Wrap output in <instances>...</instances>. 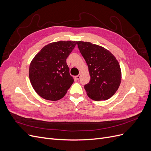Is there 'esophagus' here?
<instances>
[{"label":"esophagus","mask_w":151,"mask_h":151,"mask_svg":"<svg viewBox=\"0 0 151 151\" xmlns=\"http://www.w3.org/2000/svg\"><path fill=\"white\" fill-rule=\"evenodd\" d=\"M81 76V74H79L78 76H76V77H75V79H76V80H79V79H80Z\"/></svg>","instance_id":"34e87169"}]
</instances>
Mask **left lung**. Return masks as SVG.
Segmentation results:
<instances>
[{
  "label": "left lung",
  "mask_w": 151,
  "mask_h": 151,
  "mask_svg": "<svg viewBox=\"0 0 151 151\" xmlns=\"http://www.w3.org/2000/svg\"><path fill=\"white\" fill-rule=\"evenodd\" d=\"M78 48L89 68L91 79L84 85L88 96L95 101L110 98L120 85L119 63L108 50L90 42H77Z\"/></svg>",
  "instance_id": "1"
}]
</instances>
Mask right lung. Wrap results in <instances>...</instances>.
<instances>
[{
  "instance_id": "add662e5",
  "label": "right lung",
  "mask_w": 151,
  "mask_h": 151,
  "mask_svg": "<svg viewBox=\"0 0 151 151\" xmlns=\"http://www.w3.org/2000/svg\"><path fill=\"white\" fill-rule=\"evenodd\" d=\"M77 42L60 41L45 46L31 61L29 77L33 89L41 97L51 101L60 99L74 83L67 58Z\"/></svg>"
}]
</instances>
